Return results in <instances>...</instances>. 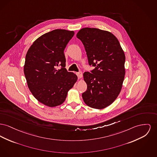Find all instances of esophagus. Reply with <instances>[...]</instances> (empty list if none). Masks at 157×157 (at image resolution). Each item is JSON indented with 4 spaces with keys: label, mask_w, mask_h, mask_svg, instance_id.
<instances>
[{
    "label": "esophagus",
    "mask_w": 157,
    "mask_h": 157,
    "mask_svg": "<svg viewBox=\"0 0 157 157\" xmlns=\"http://www.w3.org/2000/svg\"><path fill=\"white\" fill-rule=\"evenodd\" d=\"M76 75L78 76V79H81L82 77V73L81 72H79L76 73Z\"/></svg>",
    "instance_id": "34e87169"
}]
</instances>
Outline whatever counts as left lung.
Listing matches in <instances>:
<instances>
[{
    "mask_svg": "<svg viewBox=\"0 0 157 157\" xmlns=\"http://www.w3.org/2000/svg\"><path fill=\"white\" fill-rule=\"evenodd\" d=\"M76 37L83 43L89 65L95 68L83 74L87 90L82 93L89 107L102 109L119 95L125 75V55L117 38L110 32L94 28L80 29Z\"/></svg>",
    "mask_w": 157,
    "mask_h": 157,
    "instance_id": "obj_1",
    "label": "left lung"
}]
</instances>
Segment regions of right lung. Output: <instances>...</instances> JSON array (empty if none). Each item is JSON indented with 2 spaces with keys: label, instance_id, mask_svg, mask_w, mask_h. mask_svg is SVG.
<instances>
[{
  "label": "right lung",
  "instance_id": "add662e5",
  "mask_svg": "<svg viewBox=\"0 0 157 157\" xmlns=\"http://www.w3.org/2000/svg\"><path fill=\"white\" fill-rule=\"evenodd\" d=\"M74 34V31L62 29L47 33L33 43L25 56L24 72L28 88L48 107L63 104L77 81V76L65 68L64 50Z\"/></svg>",
  "mask_w": 157,
  "mask_h": 157
}]
</instances>
